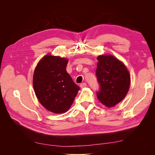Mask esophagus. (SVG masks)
Returning <instances> with one entry per match:
<instances>
[{"label": "esophagus", "instance_id": "esophagus-1", "mask_svg": "<svg viewBox=\"0 0 155 155\" xmlns=\"http://www.w3.org/2000/svg\"><path fill=\"white\" fill-rule=\"evenodd\" d=\"M87 85L86 83H83L80 85V87H81V88H85V87H87Z\"/></svg>", "mask_w": 155, "mask_h": 155}]
</instances>
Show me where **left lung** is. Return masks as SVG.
<instances>
[{
	"label": "left lung",
	"mask_w": 155,
	"mask_h": 155,
	"mask_svg": "<svg viewBox=\"0 0 155 155\" xmlns=\"http://www.w3.org/2000/svg\"><path fill=\"white\" fill-rule=\"evenodd\" d=\"M96 75L100 84L97 97L107 107L118 104L127 94L130 83V74L125 64L112 55H100Z\"/></svg>",
	"instance_id": "8db88e82"
}]
</instances>
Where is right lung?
Returning a JSON list of instances; mask_svg holds the SVG:
<instances>
[{"label": "right lung", "mask_w": 155, "mask_h": 155, "mask_svg": "<svg viewBox=\"0 0 155 155\" xmlns=\"http://www.w3.org/2000/svg\"><path fill=\"white\" fill-rule=\"evenodd\" d=\"M68 60L49 54L35 67L33 85L35 95L45 109L54 113L67 112L80 89L67 72Z\"/></svg>", "instance_id": "obj_1"}]
</instances>
